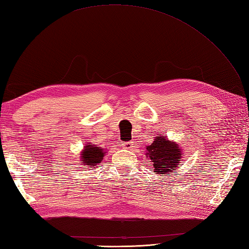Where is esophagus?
Masks as SVG:
<instances>
[{
    "instance_id": "1",
    "label": "esophagus",
    "mask_w": 249,
    "mask_h": 249,
    "mask_svg": "<svg viewBox=\"0 0 249 249\" xmlns=\"http://www.w3.org/2000/svg\"><path fill=\"white\" fill-rule=\"evenodd\" d=\"M122 147H123L126 150H131L134 147V142H133V141H127V142H123Z\"/></svg>"
}]
</instances>
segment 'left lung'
Returning <instances> with one entry per match:
<instances>
[{
	"label": "left lung",
	"instance_id": "1",
	"mask_svg": "<svg viewBox=\"0 0 249 249\" xmlns=\"http://www.w3.org/2000/svg\"><path fill=\"white\" fill-rule=\"evenodd\" d=\"M145 149V155L152 162L154 173L160 176H166V174L176 170L178 165H181L182 150L178 143L168 140L165 136H157Z\"/></svg>",
	"mask_w": 249,
	"mask_h": 249
}]
</instances>
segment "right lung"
I'll return each instance as SVG.
<instances>
[{
    "label": "right lung",
    "mask_w": 249,
    "mask_h": 249,
    "mask_svg": "<svg viewBox=\"0 0 249 249\" xmlns=\"http://www.w3.org/2000/svg\"><path fill=\"white\" fill-rule=\"evenodd\" d=\"M106 153L104 148L87 143L81 152V163L87 165L89 167L97 166L104 160Z\"/></svg>",
    "instance_id": "obj_1"
}]
</instances>
